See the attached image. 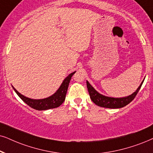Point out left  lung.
<instances>
[{
    "instance_id": "1",
    "label": "left lung",
    "mask_w": 153,
    "mask_h": 153,
    "mask_svg": "<svg viewBox=\"0 0 153 153\" xmlns=\"http://www.w3.org/2000/svg\"><path fill=\"white\" fill-rule=\"evenodd\" d=\"M144 80L141 82L138 89L133 94L127 97H111L103 95L98 92L91 85L88 80H87V87H88L90 99L96 105L101 107L109 108V109H119V108L126 106L134 99L138 91L140 90Z\"/></svg>"
}]
</instances>
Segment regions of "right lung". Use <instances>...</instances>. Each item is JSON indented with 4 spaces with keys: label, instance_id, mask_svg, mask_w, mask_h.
Listing matches in <instances>:
<instances>
[{
    "label": "right lung",
    "instance_id": "obj_1",
    "mask_svg": "<svg viewBox=\"0 0 153 153\" xmlns=\"http://www.w3.org/2000/svg\"><path fill=\"white\" fill-rule=\"evenodd\" d=\"M75 72L76 71H74V72L71 73L68 75L66 78L63 80L59 88L56 91L55 93L51 96L48 97L44 98V99L34 100L27 97L24 96L23 94H20L14 87H12L13 90H15V92H16V94L20 97V99L23 102H25L27 105L30 106V107L33 108V109L36 110H39V111L53 109V108L59 107L65 101V95H66L68 88L71 79Z\"/></svg>",
    "mask_w": 153,
    "mask_h": 153
}]
</instances>
